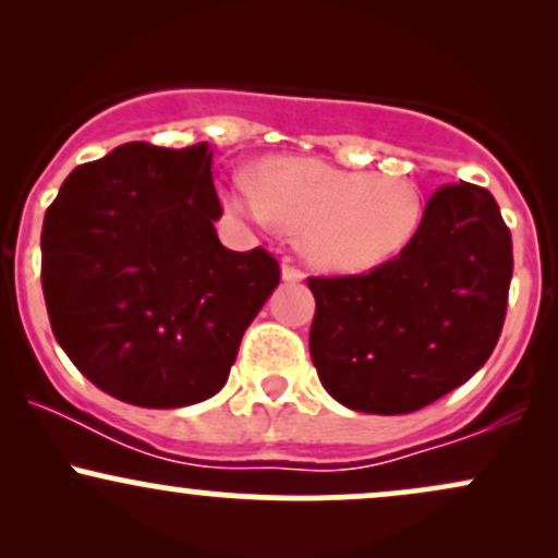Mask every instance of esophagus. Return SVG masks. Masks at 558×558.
Wrapping results in <instances>:
<instances>
[{
	"mask_svg": "<svg viewBox=\"0 0 558 558\" xmlns=\"http://www.w3.org/2000/svg\"><path fill=\"white\" fill-rule=\"evenodd\" d=\"M304 278H306V275L299 265H293V262H286V265H283V280H288V283H301Z\"/></svg>",
	"mask_w": 558,
	"mask_h": 558,
	"instance_id": "esophagus-1",
	"label": "esophagus"
}]
</instances>
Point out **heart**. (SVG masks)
Instances as JSON below:
<instances>
[{
  "mask_svg": "<svg viewBox=\"0 0 558 558\" xmlns=\"http://www.w3.org/2000/svg\"><path fill=\"white\" fill-rule=\"evenodd\" d=\"M233 204L301 233L306 259L330 272H362L399 254L422 215L420 191L407 178L299 157L262 165L257 189L243 185Z\"/></svg>",
  "mask_w": 558,
  "mask_h": 558,
  "instance_id": "b5f03b06",
  "label": "heart"
}]
</instances>
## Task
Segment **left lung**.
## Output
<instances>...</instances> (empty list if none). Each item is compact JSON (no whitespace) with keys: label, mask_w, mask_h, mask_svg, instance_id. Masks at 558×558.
I'll return each instance as SVG.
<instances>
[{"label":"left lung","mask_w":558,"mask_h":558,"mask_svg":"<svg viewBox=\"0 0 558 558\" xmlns=\"http://www.w3.org/2000/svg\"><path fill=\"white\" fill-rule=\"evenodd\" d=\"M511 272V233L490 191L464 181L435 191L393 259L306 280L325 390L367 414H409L451 393L496 349Z\"/></svg>","instance_id":"1"}]
</instances>
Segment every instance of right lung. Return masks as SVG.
<instances>
[{"mask_svg":"<svg viewBox=\"0 0 558 558\" xmlns=\"http://www.w3.org/2000/svg\"><path fill=\"white\" fill-rule=\"evenodd\" d=\"M207 144H133L75 168L41 228V288L57 343L96 388L149 409L226 386L280 265L230 252Z\"/></svg>","mask_w":558,"mask_h":558,"instance_id":"1","label":"right lung"}]
</instances>
